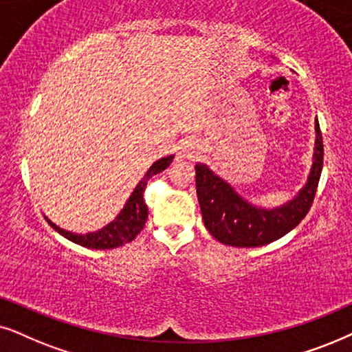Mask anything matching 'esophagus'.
<instances>
[{"instance_id": "1", "label": "esophagus", "mask_w": 352, "mask_h": 352, "mask_svg": "<svg viewBox=\"0 0 352 352\" xmlns=\"http://www.w3.org/2000/svg\"><path fill=\"white\" fill-rule=\"evenodd\" d=\"M196 156H198V148H196V144L191 142V140L190 142L182 143L179 153H177V157L179 159L186 157V159H190V161H195Z\"/></svg>"}]
</instances>
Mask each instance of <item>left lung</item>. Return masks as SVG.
Wrapping results in <instances>:
<instances>
[{
	"label": "left lung",
	"mask_w": 352,
	"mask_h": 352,
	"mask_svg": "<svg viewBox=\"0 0 352 352\" xmlns=\"http://www.w3.org/2000/svg\"><path fill=\"white\" fill-rule=\"evenodd\" d=\"M312 161L306 185L294 198L277 208H261L250 203L206 164L198 162L195 166L196 195L204 227L217 241L236 248L264 246L287 235L306 217L320 180L323 142L317 119Z\"/></svg>",
	"instance_id": "1"
}]
</instances>
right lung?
I'll use <instances>...</instances> for the list:
<instances>
[{"label": "right lung", "instance_id": "right-lung-1", "mask_svg": "<svg viewBox=\"0 0 352 352\" xmlns=\"http://www.w3.org/2000/svg\"><path fill=\"white\" fill-rule=\"evenodd\" d=\"M172 161L173 156L170 154V156L161 157L159 161L154 162L153 166L148 168V172L144 173L143 179L140 180V184L135 186V190L132 191V195H130L127 203L124 204L120 212L116 215V219L111 220L109 223L104 225L100 230L90 233H74L58 227V225L51 222L46 215L45 219L48 220V223L59 233V235H63L64 238H67V240L77 243V245H80L83 248H91V250H112V248L130 243L135 240V236L143 230L144 223H146L148 206L143 199V193L148 185V180L151 179L153 175H156V173L166 170V168L172 164Z\"/></svg>", "mask_w": 352, "mask_h": 352}]
</instances>
